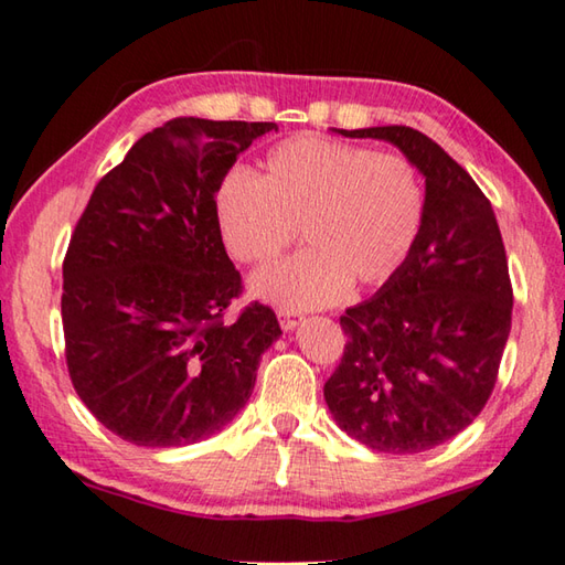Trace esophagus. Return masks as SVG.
<instances>
[{"mask_svg": "<svg viewBox=\"0 0 565 565\" xmlns=\"http://www.w3.org/2000/svg\"><path fill=\"white\" fill-rule=\"evenodd\" d=\"M279 323H281V328H284V331H286V333H291V331H294V328L301 323V318H299V316H296L294 311H284V309H281V311H279Z\"/></svg>", "mask_w": 565, "mask_h": 565, "instance_id": "obj_1", "label": "esophagus"}]
</instances>
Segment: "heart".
Wrapping results in <instances>:
<instances>
[{
	"mask_svg": "<svg viewBox=\"0 0 565 565\" xmlns=\"http://www.w3.org/2000/svg\"><path fill=\"white\" fill-rule=\"evenodd\" d=\"M214 217L242 264L274 259L301 227L309 249L256 271L249 289L284 309H316L348 281L375 286L399 269L423 230L425 184L403 156L301 132L266 152L262 178L224 172Z\"/></svg>",
	"mask_w": 565,
	"mask_h": 565,
	"instance_id": "b5f03b06",
	"label": "heart"
}]
</instances>
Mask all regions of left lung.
I'll return each mask as SVG.
<instances>
[{
	"mask_svg": "<svg viewBox=\"0 0 565 565\" xmlns=\"http://www.w3.org/2000/svg\"><path fill=\"white\" fill-rule=\"evenodd\" d=\"M395 146L425 178L415 247L371 299L348 309L341 365L323 387L335 425L365 447L417 455L475 423L511 331L504 242L484 192L405 126L338 130Z\"/></svg>",
	"mask_w": 565,
	"mask_h": 565,
	"instance_id": "8db88e82",
	"label": "left lung"
}]
</instances>
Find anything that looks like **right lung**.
<instances>
[{"mask_svg": "<svg viewBox=\"0 0 565 565\" xmlns=\"http://www.w3.org/2000/svg\"><path fill=\"white\" fill-rule=\"evenodd\" d=\"M276 122L172 118L96 184L64 259L61 318L78 397L113 435L150 449L222 433L281 328L252 303L224 323L239 271L214 190Z\"/></svg>", "mask_w": 565, "mask_h": 565, "instance_id": "obj_1", "label": "right lung"}]
</instances>
